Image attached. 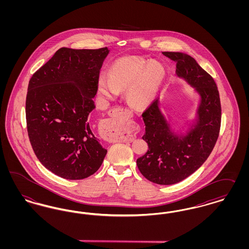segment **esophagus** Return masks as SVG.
Here are the masks:
<instances>
[{"label":"esophagus","mask_w":249,"mask_h":249,"mask_svg":"<svg viewBox=\"0 0 249 249\" xmlns=\"http://www.w3.org/2000/svg\"><path fill=\"white\" fill-rule=\"evenodd\" d=\"M119 108L113 109L111 112V118L106 119L103 122L102 125V130L105 132L106 139L108 141H119V140H123V141H133L135 138V132L134 130H126L123 132L119 131V123L116 121V119L113 117L115 114L119 111Z\"/></svg>","instance_id":"34e87169"}]
</instances>
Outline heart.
<instances>
[{"mask_svg": "<svg viewBox=\"0 0 249 249\" xmlns=\"http://www.w3.org/2000/svg\"><path fill=\"white\" fill-rule=\"evenodd\" d=\"M165 70L161 64L142 58H122L108 69V77L101 75L98 92L106 100H115L125 91L128 105L135 110L148 107L158 94Z\"/></svg>", "mask_w": 249, "mask_h": 249, "instance_id": "1", "label": "heart"}]
</instances>
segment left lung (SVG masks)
<instances>
[{
  "instance_id": "left-lung-1",
  "label": "left lung",
  "mask_w": 249,
  "mask_h": 249,
  "mask_svg": "<svg viewBox=\"0 0 249 249\" xmlns=\"http://www.w3.org/2000/svg\"><path fill=\"white\" fill-rule=\"evenodd\" d=\"M177 62V75L200 95L197 118L187 134L173 131L159 107V100L142 114L145 126L142 139L148 150L137 159L142 176L160 185H173L190 177L211 154L218 138L221 106L213 77L190 55L182 52H162Z\"/></svg>"
}]
</instances>
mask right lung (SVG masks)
Here are the masks:
<instances>
[{
  "label": "right lung",
  "instance_id": "obj_1",
  "mask_svg": "<svg viewBox=\"0 0 249 249\" xmlns=\"http://www.w3.org/2000/svg\"><path fill=\"white\" fill-rule=\"evenodd\" d=\"M107 48H61L33 74L26 97L28 135L37 159L60 178H89L107 150L91 130L89 115Z\"/></svg>",
  "mask_w": 249,
  "mask_h": 249
}]
</instances>
